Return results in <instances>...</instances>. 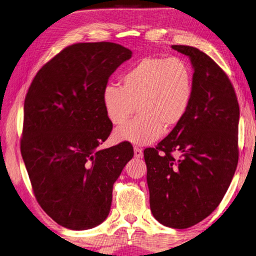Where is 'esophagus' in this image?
<instances>
[{
    "label": "esophagus",
    "mask_w": 256,
    "mask_h": 256,
    "mask_svg": "<svg viewBox=\"0 0 256 256\" xmlns=\"http://www.w3.org/2000/svg\"><path fill=\"white\" fill-rule=\"evenodd\" d=\"M134 157L138 158V159L144 157V152H142V150L140 148H138V146H136V148H134Z\"/></svg>",
    "instance_id": "34e87169"
}]
</instances>
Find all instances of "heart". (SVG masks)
I'll list each match as a JSON object with an SVG mask.
<instances>
[{"label": "heart", "mask_w": 256, "mask_h": 256, "mask_svg": "<svg viewBox=\"0 0 256 256\" xmlns=\"http://www.w3.org/2000/svg\"><path fill=\"white\" fill-rule=\"evenodd\" d=\"M122 86L108 84L102 90V105L114 125L136 118L115 130L114 138L136 146L150 144L164 128H176L188 114L193 99V72L180 58L148 56L130 66L120 78Z\"/></svg>", "instance_id": "b5f03b06"}]
</instances>
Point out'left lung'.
I'll return each mask as SVG.
<instances>
[{
    "instance_id": "obj_1",
    "label": "left lung",
    "mask_w": 256,
    "mask_h": 256,
    "mask_svg": "<svg viewBox=\"0 0 256 256\" xmlns=\"http://www.w3.org/2000/svg\"><path fill=\"white\" fill-rule=\"evenodd\" d=\"M188 56L194 92L184 120L144 150L150 209L164 226L184 229L214 211L238 162L240 106L226 73L196 47L172 45Z\"/></svg>"
}]
</instances>
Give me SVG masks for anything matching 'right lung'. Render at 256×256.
<instances>
[{
  "label": "right lung",
  "instance_id": "obj_1",
  "mask_svg": "<svg viewBox=\"0 0 256 256\" xmlns=\"http://www.w3.org/2000/svg\"><path fill=\"white\" fill-rule=\"evenodd\" d=\"M132 52L115 42H79L47 62L30 84L20 149L37 202L60 226L86 230L110 214L112 185L133 146L98 149L112 124L102 90Z\"/></svg>",
  "mask_w": 256,
  "mask_h": 256
}]
</instances>
